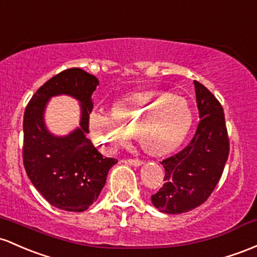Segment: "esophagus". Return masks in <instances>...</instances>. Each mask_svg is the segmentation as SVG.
I'll list each match as a JSON object with an SVG mask.
<instances>
[{
  "instance_id": "obj_1",
  "label": "esophagus",
  "mask_w": 257,
  "mask_h": 257,
  "mask_svg": "<svg viewBox=\"0 0 257 257\" xmlns=\"http://www.w3.org/2000/svg\"><path fill=\"white\" fill-rule=\"evenodd\" d=\"M124 162L128 163V165H131V166H135V167H139V166L143 165V161L142 160H138V159L124 160Z\"/></svg>"
}]
</instances>
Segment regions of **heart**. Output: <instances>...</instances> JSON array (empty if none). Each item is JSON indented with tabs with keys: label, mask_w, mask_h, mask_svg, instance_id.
Returning a JSON list of instances; mask_svg holds the SVG:
<instances>
[{
	"label": "heart",
	"mask_w": 257,
	"mask_h": 257,
	"mask_svg": "<svg viewBox=\"0 0 257 257\" xmlns=\"http://www.w3.org/2000/svg\"><path fill=\"white\" fill-rule=\"evenodd\" d=\"M191 123L187 101L160 91L125 95L113 105V113L96 109L90 114L91 135L105 154L125 144L133 133L150 154H170L187 137Z\"/></svg>",
	"instance_id": "heart-1"
}]
</instances>
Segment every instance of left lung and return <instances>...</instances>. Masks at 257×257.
Instances as JSON below:
<instances>
[{
	"mask_svg": "<svg viewBox=\"0 0 257 257\" xmlns=\"http://www.w3.org/2000/svg\"><path fill=\"white\" fill-rule=\"evenodd\" d=\"M200 122L191 142L163 160L165 184L151 196L161 212L178 215L204 204L223 173L229 139L221 103L201 83L194 80Z\"/></svg>",
	"mask_w": 257,
	"mask_h": 257,
	"instance_id": "1",
	"label": "left lung"
}]
</instances>
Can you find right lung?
Listing matches in <instances>:
<instances>
[{
	"mask_svg": "<svg viewBox=\"0 0 257 257\" xmlns=\"http://www.w3.org/2000/svg\"><path fill=\"white\" fill-rule=\"evenodd\" d=\"M98 80L80 68H70L47 80L33 95L24 112L23 162L36 190L52 206L83 212L97 200L107 173L118 162L103 157L86 138L92 92ZM69 94L81 102V126L66 137L47 131L43 114L51 97Z\"/></svg>",
	"mask_w": 257,
	"mask_h": 257,
	"instance_id": "1",
	"label": "right lung"
}]
</instances>
